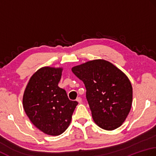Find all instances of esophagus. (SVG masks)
<instances>
[{"label": "esophagus", "mask_w": 156, "mask_h": 156, "mask_svg": "<svg viewBox=\"0 0 156 156\" xmlns=\"http://www.w3.org/2000/svg\"><path fill=\"white\" fill-rule=\"evenodd\" d=\"M77 101H78V102H79V104H81V103L82 102V99H81V98L80 97H79V98H77Z\"/></svg>", "instance_id": "34e87169"}]
</instances>
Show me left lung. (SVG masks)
Masks as SVG:
<instances>
[{
	"instance_id": "obj_1",
	"label": "left lung",
	"mask_w": 156,
	"mask_h": 156,
	"mask_svg": "<svg viewBox=\"0 0 156 156\" xmlns=\"http://www.w3.org/2000/svg\"><path fill=\"white\" fill-rule=\"evenodd\" d=\"M72 72L86 88V98L94 121L107 131L119 128L131 110V81L115 65L104 59L73 66Z\"/></svg>"
}]
</instances>
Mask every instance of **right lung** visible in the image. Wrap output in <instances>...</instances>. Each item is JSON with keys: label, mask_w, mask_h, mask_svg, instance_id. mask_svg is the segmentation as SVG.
I'll list each match as a JSON object with an SVG mask.
<instances>
[{"label": "right lung", "mask_w": 156, "mask_h": 156, "mask_svg": "<svg viewBox=\"0 0 156 156\" xmlns=\"http://www.w3.org/2000/svg\"><path fill=\"white\" fill-rule=\"evenodd\" d=\"M62 70L51 66L38 69L30 79L23 96V108L30 121L48 135L58 136L66 131L78 104L58 87Z\"/></svg>", "instance_id": "right-lung-1"}]
</instances>
